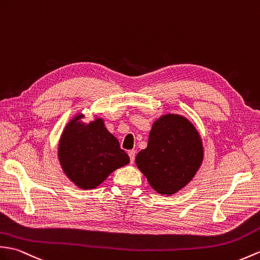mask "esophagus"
I'll list each match as a JSON object with an SVG mask.
<instances>
[{
    "instance_id": "esophagus-1",
    "label": "esophagus",
    "mask_w": 260,
    "mask_h": 260,
    "mask_svg": "<svg viewBox=\"0 0 260 260\" xmlns=\"http://www.w3.org/2000/svg\"><path fill=\"white\" fill-rule=\"evenodd\" d=\"M135 155H136V152L134 149L132 150H128V156H129V159H131V162H134L135 160Z\"/></svg>"
}]
</instances>
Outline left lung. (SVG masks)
<instances>
[{"instance_id": "1", "label": "left lung", "mask_w": 260, "mask_h": 260, "mask_svg": "<svg viewBox=\"0 0 260 260\" xmlns=\"http://www.w3.org/2000/svg\"><path fill=\"white\" fill-rule=\"evenodd\" d=\"M204 159L201 134L188 118L166 113L154 120L147 147L136 155V166L160 195L182 190Z\"/></svg>"}]
</instances>
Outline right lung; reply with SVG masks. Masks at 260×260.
Wrapping results in <instances>:
<instances>
[{"label": "right lung", "mask_w": 260, "mask_h": 260, "mask_svg": "<svg viewBox=\"0 0 260 260\" xmlns=\"http://www.w3.org/2000/svg\"><path fill=\"white\" fill-rule=\"evenodd\" d=\"M77 113L64 127L58 141L57 157L66 176L81 189H94L110 175L129 162L117 138L95 116L84 123Z\"/></svg>", "instance_id": "1"}]
</instances>
